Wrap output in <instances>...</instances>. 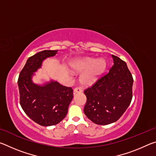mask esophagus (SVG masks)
Returning <instances> with one entry per match:
<instances>
[{
  "label": "esophagus",
  "instance_id": "esophagus-1",
  "mask_svg": "<svg viewBox=\"0 0 156 156\" xmlns=\"http://www.w3.org/2000/svg\"><path fill=\"white\" fill-rule=\"evenodd\" d=\"M82 92V89L79 87H76L74 89H73V93L76 94V93H81Z\"/></svg>",
  "mask_w": 156,
  "mask_h": 156
}]
</instances>
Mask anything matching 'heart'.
I'll use <instances>...</instances> for the list:
<instances>
[{
	"instance_id": "1",
	"label": "heart",
	"mask_w": 156,
	"mask_h": 156,
	"mask_svg": "<svg viewBox=\"0 0 156 156\" xmlns=\"http://www.w3.org/2000/svg\"><path fill=\"white\" fill-rule=\"evenodd\" d=\"M71 67L76 72L83 73L80 76V82L84 85H91L98 80L105 72L107 63L104 58L91 57L81 58L73 60Z\"/></svg>"
}]
</instances>
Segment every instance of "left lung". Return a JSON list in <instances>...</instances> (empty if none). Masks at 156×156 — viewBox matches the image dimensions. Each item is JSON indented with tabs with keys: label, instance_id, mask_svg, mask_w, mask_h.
<instances>
[{
	"label": "left lung",
	"instance_id": "left-lung-1",
	"mask_svg": "<svg viewBox=\"0 0 156 156\" xmlns=\"http://www.w3.org/2000/svg\"><path fill=\"white\" fill-rule=\"evenodd\" d=\"M113 65L106 75L85 89L84 114L97 125H106L117 121L132 100L133 77L126 62L112 55Z\"/></svg>",
	"mask_w": 156,
	"mask_h": 156
}]
</instances>
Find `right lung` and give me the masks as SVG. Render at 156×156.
<instances>
[{"mask_svg":"<svg viewBox=\"0 0 156 156\" xmlns=\"http://www.w3.org/2000/svg\"><path fill=\"white\" fill-rule=\"evenodd\" d=\"M58 50H44L29 58L18 80L20 104L31 120L41 126L57 125L64 119L73 98V89L50 80L43 84L32 81L43 60L53 57Z\"/></svg>","mask_w":156,"mask_h":156,"instance_id":"1","label":"right lung"}]
</instances>
